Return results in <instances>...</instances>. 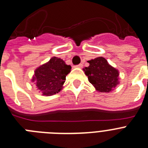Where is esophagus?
I'll use <instances>...</instances> for the list:
<instances>
[{
    "label": "esophagus",
    "instance_id": "obj_1",
    "mask_svg": "<svg viewBox=\"0 0 148 148\" xmlns=\"http://www.w3.org/2000/svg\"><path fill=\"white\" fill-rule=\"evenodd\" d=\"M75 66H76V67H79V68H82V67H83V64H79V65H76Z\"/></svg>",
    "mask_w": 148,
    "mask_h": 148
}]
</instances>
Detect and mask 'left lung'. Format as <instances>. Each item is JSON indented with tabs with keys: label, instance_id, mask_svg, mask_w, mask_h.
<instances>
[{
	"label": "left lung",
	"instance_id": "8db88e82",
	"mask_svg": "<svg viewBox=\"0 0 148 148\" xmlns=\"http://www.w3.org/2000/svg\"><path fill=\"white\" fill-rule=\"evenodd\" d=\"M89 66L84 69L90 83L97 90L103 93H109L115 89L118 82L119 73L115 68L108 64L104 58L99 57L88 60Z\"/></svg>",
	"mask_w": 148,
	"mask_h": 148
}]
</instances>
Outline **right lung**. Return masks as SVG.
Listing matches in <instances>:
<instances>
[{
	"mask_svg": "<svg viewBox=\"0 0 148 148\" xmlns=\"http://www.w3.org/2000/svg\"><path fill=\"white\" fill-rule=\"evenodd\" d=\"M70 70L71 66L66 65L62 59L53 57L48 63L35 70L32 82H35L42 95H54L61 90Z\"/></svg>",
	"mask_w": 148,
	"mask_h": 148,
	"instance_id": "1",
	"label": "right lung"
}]
</instances>
